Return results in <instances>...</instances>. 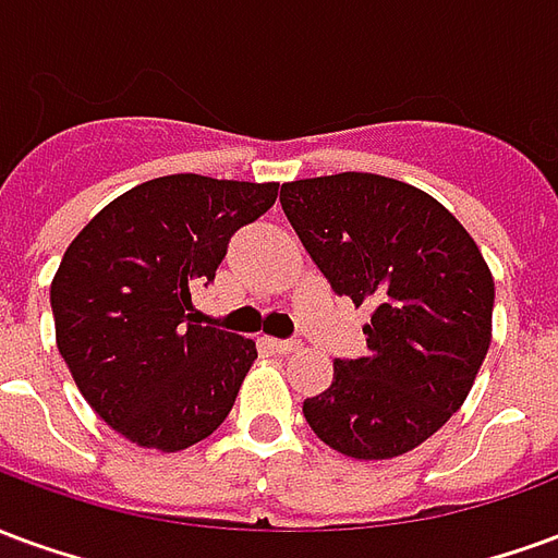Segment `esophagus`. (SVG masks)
<instances>
[{"instance_id":"34e87169","label":"esophagus","mask_w":558,"mask_h":558,"mask_svg":"<svg viewBox=\"0 0 558 558\" xmlns=\"http://www.w3.org/2000/svg\"><path fill=\"white\" fill-rule=\"evenodd\" d=\"M268 347H271V350L275 352H280V355H290V352H295L299 350V343H295V340H268Z\"/></svg>"}]
</instances>
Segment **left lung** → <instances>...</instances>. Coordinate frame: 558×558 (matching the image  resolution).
<instances>
[{
    "label": "left lung",
    "instance_id": "left-lung-1",
    "mask_svg": "<svg viewBox=\"0 0 558 558\" xmlns=\"http://www.w3.org/2000/svg\"><path fill=\"white\" fill-rule=\"evenodd\" d=\"M280 206L331 290L374 311L364 355L335 359L304 418L355 460L407 454L463 407L490 350L478 244L430 194L374 172L287 182Z\"/></svg>",
    "mask_w": 558,
    "mask_h": 558
}]
</instances>
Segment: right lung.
<instances>
[{
  "instance_id": "obj_1",
  "label": "right lung",
  "mask_w": 558,
  "mask_h": 558,
  "mask_svg": "<svg viewBox=\"0 0 558 558\" xmlns=\"http://www.w3.org/2000/svg\"><path fill=\"white\" fill-rule=\"evenodd\" d=\"M275 199L278 182L160 175L68 244L50 287L56 347L92 410L140 448L182 451L230 415L256 343L199 326L191 290Z\"/></svg>"
}]
</instances>
